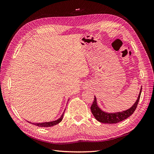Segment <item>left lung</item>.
I'll return each instance as SVG.
<instances>
[{
	"label": "left lung",
	"instance_id": "1",
	"mask_svg": "<svg viewBox=\"0 0 154 154\" xmlns=\"http://www.w3.org/2000/svg\"><path fill=\"white\" fill-rule=\"evenodd\" d=\"M142 90V87L141 88L140 92H139V96L137 97V99L135 102L134 104L129 108L128 109L122 111V112H117L110 113V112H106L103 110H102L99 106L97 105V99L96 97L94 96V102H93L92 105L91 106V110L92 113L94 116V117L96 118L97 121L99 122L103 123H108V124H113V123H117L123 120L128 118L129 116H131L134 112L136 110L137 105L138 104V102L140 98L141 93Z\"/></svg>",
	"mask_w": 154,
	"mask_h": 154
}]
</instances>
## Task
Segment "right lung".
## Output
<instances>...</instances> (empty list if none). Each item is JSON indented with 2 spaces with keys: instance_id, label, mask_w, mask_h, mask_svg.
<instances>
[{
  "instance_id": "1",
  "label": "right lung",
  "mask_w": 154,
  "mask_h": 154,
  "mask_svg": "<svg viewBox=\"0 0 154 154\" xmlns=\"http://www.w3.org/2000/svg\"><path fill=\"white\" fill-rule=\"evenodd\" d=\"M69 100V99L68 100V101ZM65 112V110L63 112V114H62V116H60V118H58L57 120H54V121H52V122H43V123H31L28 122V121H27V122H29L31 124H32L34 125L37 126V127H53V126H54L58 124L59 123H60L62 121L63 119V114Z\"/></svg>"
}]
</instances>
